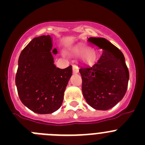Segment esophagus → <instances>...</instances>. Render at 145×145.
<instances>
[{"label": "esophagus", "mask_w": 145, "mask_h": 145, "mask_svg": "<svg viewBox=\"0 0 145 145\" xmlns=\"http://www.w3.org/2000/svg\"><path fill=\"white\" fill-rule=\"evenodd\" d=\"M72 72H73V73H77L78 72V67L76 65H74L72 66Z\"/></svg>", "instance_id": "1"}]
</instances>
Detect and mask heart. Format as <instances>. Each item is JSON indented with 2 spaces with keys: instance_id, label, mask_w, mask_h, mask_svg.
I'll use <instances>...</instances> for the list:
<instances>
[{
  "instance_id": "obj_1",
  "label": "heart",
  "mask_w": 145,
  "mask_h": 145,
  "mask_svg": "<svg viewBox=\"0 0 145 145\" xmlns=\"http://www.w3.org/2000/svg\"><path fill=\"white\" fill-rule=\"evenodd\" d=\"M88 49V48L84 46H81V45H78V46H75L72 47V48H70L69 52L70 53L73 54L75 55H80L82 54H84V52H86ZM96 58V54L95 52H93V50H89L86 53L84 54V61L86 63H91L94 61Z\"/></svg>"
}]
</instances>
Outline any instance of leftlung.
<instances>
[{"mask_svg":"<svg viewBox=\"0 0 145 145\" xmlns=\"http://www.w3.org/2000/svg\"><path fill=\"white\" fill-rule=\"evenodd\" d=\"M88 40L102 48V54L97 63L79 70L83 95L93 109L107 110L116 105L125 94L129 70L122 52L107 39L89 38Z\"/></svg>","mask_w":145,"mask_h":145,"instance_id":"left-lung-1","label":"left lung"}]
</instances>
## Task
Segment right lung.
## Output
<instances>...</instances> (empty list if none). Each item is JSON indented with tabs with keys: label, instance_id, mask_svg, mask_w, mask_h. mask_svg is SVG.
Wrapping results in <instances>:
<instances>
[{
	"label": "right lung",
	"instance_id": "1",
	"mask_svg": "<svg viewBox=\"0 0 145 145\" xmlns=\"http://www.w3.org/2000/svg\"><path fill=\"white\" fill-rule=\"evenodd\" d=\"M51 35L34 38L22 51L15 83L20 100L30 110L49 114L61 107L72 66L59 69L54 65Z\"/></svg>",
	"mask_w": 145,
	"mask_h": 145
}]
</instances>
